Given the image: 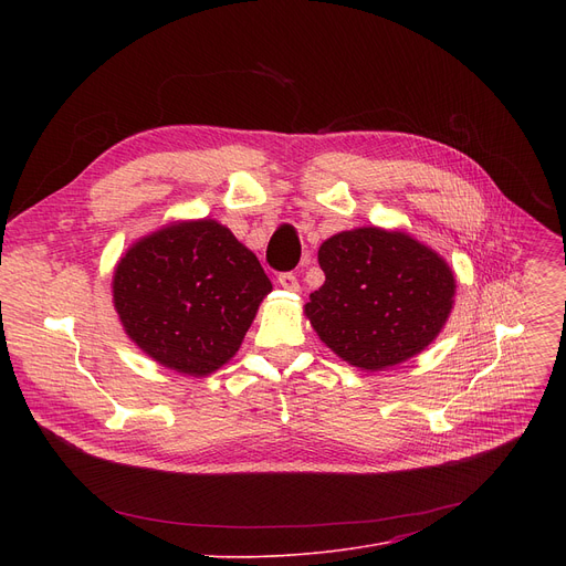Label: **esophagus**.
I'll list each match as a JSON object with an SVG mask.
<instances>
[{
  "label": "esophagus",
  "instance_id": "34e87169",
  "mask_svg": "<svg viewBox=\"0 0 566 566\" xmlns=\"http://www.w3.org/2000/svg\"><path fill=\"white\" fill-rule=\"evenodd\" d=\"M277 282H280V286L286 289V291H301L298 277H295L293 273H282V275L277 277Z\"/></svg>",
  "mask_w": 566,
  "mask_h": 566
}]
</instances>
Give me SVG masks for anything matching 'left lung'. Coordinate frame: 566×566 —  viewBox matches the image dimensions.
<instances>
[{
    "instance_id": "left-lung-1",
    "label": "left lung",
    "mask_w": 566,
    "mask_h": 566,
    "mask_svg": "<svg viewBox=\"0 0 566 566\" xmlns=\"http://www.w3.org/2000/svg\"><path fill=\"white\" fill-rule=\"evenodd\" d=\"M318 265L325 282L305 316L337 358L363 371L415 358L452 314L450 263L401 229L339 231L321 243Z\"/></svg>"
}]
</instances>
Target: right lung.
I'll use <instances>...</instances> for the list:
<instances>
[{
    "instance_id": "add662e5",
    "label": "right lung",
    "mask_w": 566,
    "mask_h": 566,
    "mask_svg": "<svg viewBox=\"0 0 566 566\" xmlns=\"http://www.w3.org/2000/svg\"><path fill=\"white\" fill-rule=\"evenodd\" d=\"M271 291L254 252L211 218L174 220L142 235L112 275V303L128 339L192 378L233 358Z\"/></svg>"
}]
</instances>
